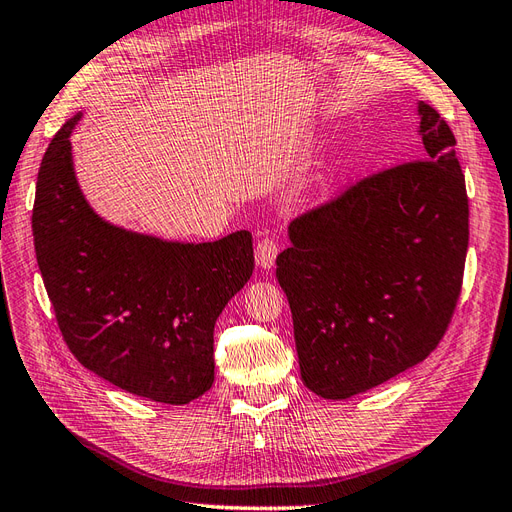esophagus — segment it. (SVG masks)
<instances>
[{
    "label": "esophagus",
    "mask_w": 512,
    "mask_h": 512,
    "mask_svg": "<svg viewBox=\"0 0 512 512\" xmlns=\"http://www.w3.org/2000/svg\"><path fill=\"white\" fill-rule=\"evenodd\" d=\"M276 255H279V242H276L274 238H261L255 246V261L259 268L264 270H270L274 266L276 261Z\"/></svg>",
    "instance_id": "34e87169"
}]
</instances>
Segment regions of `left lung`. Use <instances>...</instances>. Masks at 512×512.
Listing matches in <instances>:
<instances>
[{
  "mask_svg": "<svg viewBox=\"0 0 512 512\" xmlns=\"http://www.w3.org/2000/svg\"><path fill=\"white\" fill-rule=\"evenodd\" d=\"M420 160L377 171L289 225L276 279L304 386L349 399L425 360L461 294L470 208L455 135L418 102Z\"/></svg>",
  "mask_w": 512,
  "mask_h": 512,
  "instance_id": "left-lung-1",
  "label": "left lung"
}]
</instances>
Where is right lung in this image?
Listing matches in <instances>:
<instances>
[{"label":"right lung","mask_w":512,"mask_h":512,"mask_svg":"<svg viewBox=\"0 0 512 512\" xmlns=\"http://www.w3.org/2000/svg\"><path fill=\"white\" fill-rule=\"evenodd\" d=\"M79 120L49 143L32 214L57 326L85 369L137 397L184 405L214 384V324L251 279L253 236L167 242L102 221L72 167Z\"/></svg>","instance_id":"add662e5"}]
</instances>
